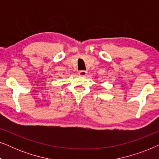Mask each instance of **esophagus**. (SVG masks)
I'll list each match as a JSON object with an SVG mask.
<instances>
[{"label":"esophagus","instance_id":"obj_1","mask_svg":"<svg viewBox=\"0 0 159 159\" xmlns=\"http://www.w3.org/2000/svg\"><path fill=\"white\" fill-rule=\"evenodd\" d=\"M87 73H88V71L85 70H80L79 71V75L80 76H85L87 75Z\"/></svg>","mask_w":159,"mask_h":159}]
</instances>
